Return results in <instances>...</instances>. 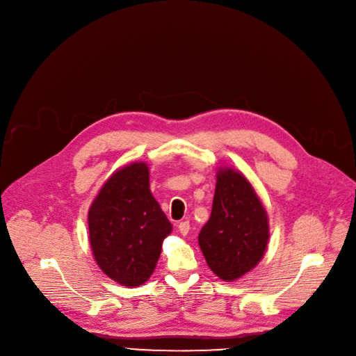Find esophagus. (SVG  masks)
I'll list each match as a JSON object with an SVG mask.
<instances>
[{
    "label": "esophagus",
    "mask_w": 356,
    "mask_h": 356,
    "mask_svg": "<svg viewBox=\"0 0 356 356\" xmlns=\"http://www.w3.org/2000/svg\"><path fill=\"white\" fill-rule=\"evenodd\" d=\"M189 229H191V223L188 222V220H184V222H180L179 225H177V231L181 234V235H188V232H189Z\"/></svg>",
    "instance_id": "34e87169"
}]
</instances>
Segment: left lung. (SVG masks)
Masks as SVG:
<instances>
[{"label": "left lung", "instance_id": "8db88e82", "mask_svg": "<svg viewBox=\"0 0 356 356\" xmlns=\"http://www.w3.org/2000/svg\"><path fill=\"white\" fill-rule=\"evenodd\" d=\"M212 213L199 234L209 268L225 282L252 270L268 242V218L250 181L232 168L216 176Z\"/></svg>", "mask_w": 356, "mask_h": 356}]
</instances>
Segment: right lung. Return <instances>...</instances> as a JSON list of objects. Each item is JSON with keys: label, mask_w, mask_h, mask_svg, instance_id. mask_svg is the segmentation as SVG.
I'll return each mask as SVG.
<instances>
[{"label": "right lung", "mask_w": 356, "mask_h": 356, "mask_svg": "<svg viewBox=\"0 0 356 356\" xmlns=\"http://www.w3.org/2000/svg\"><path fill=\"white\" fill-rule=\"evenodd\" d=\"M88 225L93 257L109 278L128 287L147 282L172 223L149 192L145 163L108 179L89 209Z\"/></svg>", "instance_id": "obj_1"}]
</instances>
